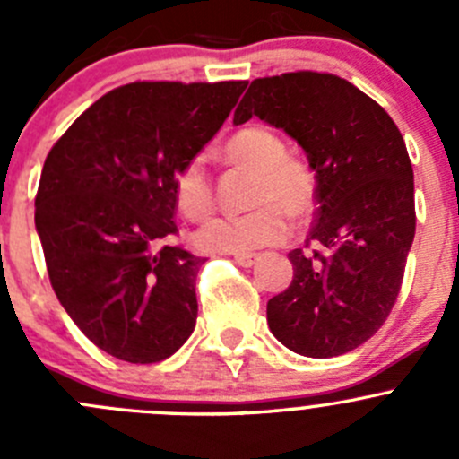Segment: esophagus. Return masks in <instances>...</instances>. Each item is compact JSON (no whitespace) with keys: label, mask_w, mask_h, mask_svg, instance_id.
<instances>
[{"label":"esophagus","mask_w":459,"mask_h":459,"mask_svg":"<svg viewBox=\"0 0 459 459\" xmlns=\"http://www.w3.org/2000/svg\"><path fill=\"white\" fill-rule=\"evenodd\" d=\"M235 262L239 264V266H244V268H248V266H253V264L257 262V255L255 253H235Z\"/></svg>","instance_id":"34e87169"}]
</instances>
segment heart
<instances>
[{
  "label": "heart",
  "mask_w": 459,
  "mask_h": 459,
  "mask_svg": "<svg viewBox=\"0 0 459 459\" xmlns=\"http://www.w3.org/2000/svg\"><path fill=\"white\" fill-rule=\"evenodd\" d=\"M230 166L251 170V204L255 211L238 217H215L193 235L204 253H251L289 238L290 221L311 215L317 202V178L302 157L286 155V143L275 131L259 124L239 128L221 146ZM175 204L188 220H204L212 211V184L200 157L186 161L175 175Z\"/></svg>",
  "instance_id": "1"
}]
</instances>
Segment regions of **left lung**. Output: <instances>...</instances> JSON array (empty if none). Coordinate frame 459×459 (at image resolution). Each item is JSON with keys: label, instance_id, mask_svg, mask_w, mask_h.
Instances as JSON below:
<instances>
[{"label": "left lung", "instance_id": "8db88e82", "mask_svg": "<svg viewBox=\"0 0 459 459\" xmlns=\"http://www.w3.org/2000/svg\"><path fill=\"white\" fill-rule=\"evenodd\" d=\"M264 119L304 148L317 178L307 251L266 304L273 335L304 358H337L379 331L400 295L415 238L413 166L386 110L331 73L251 82L233 124Z\"/></svg>", "mask_w": 459, "mask_h": 459}]
</instances>
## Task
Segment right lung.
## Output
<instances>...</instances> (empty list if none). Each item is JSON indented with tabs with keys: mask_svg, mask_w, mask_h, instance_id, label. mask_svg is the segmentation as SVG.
Returning <instances> with one entry per match:
<instances>
[{
	"mask_svg": "<svg viewBox=\"0 0 459 459\" xmlns=\"http://www.w3.org/2000/svg\"><path fill=\"white\" fill-rule=\"evenodd\" d=\"M247 82H133L106 92L50 148L35 226L59 304L113 358L152 364L191 337L204 259L182 247L175 175L212 140Z\"/></svg>",
	"mask_w": 459,
	"mask_h": 459,
	"instance_id": "add662e5",
	"label": "right lung"
}]
</instances>
